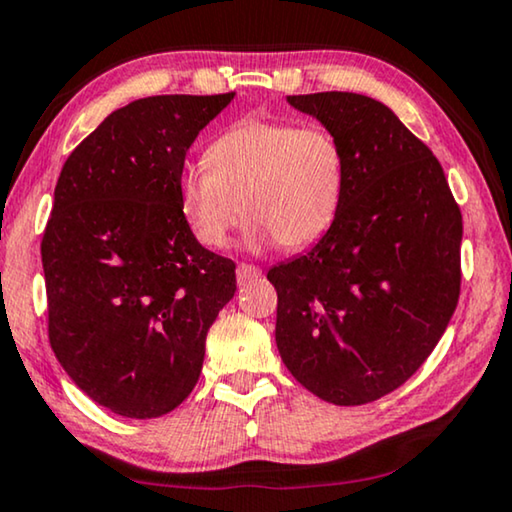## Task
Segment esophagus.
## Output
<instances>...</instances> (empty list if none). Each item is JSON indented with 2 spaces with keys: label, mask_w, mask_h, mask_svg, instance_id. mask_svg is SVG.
Masks as SVG:
<instances>
[{
  "label": "esophagus",
  "mask_w": 512,
  "mask_h": 512,
  "mask_svg": "<svg viewBox=\"0 0 512 512\" xmlns=\"http://www.w3.org/2000/svg\"><path fill=\"white\" fill-rule=\"evenodd\" d=\"M262 276V269L255 264H239L236 266V278H239V283H250V280H255Z\"/></svg>",
  "instance_id": "1"
}]
</instances>
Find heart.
<instances>
[{
	"instance_id": "1",
	"label": "heart",
	"mask_w": 512,
	"mask_h": 512,
	"mask_svg": "<svg viewBox=\"0 0 512 512\" xmlns=\"http://www.w3.org/2000/svg\"><path fill=\"white\" fill-rule=\"evenodd\" d=\"M345 157L325 127L294 122L243 120L206 150V164L178 176V208L194 239L222 248L250 218V248L273 243L287 250L318 243L341 211Z\"/></svg>"
}]
</instances>
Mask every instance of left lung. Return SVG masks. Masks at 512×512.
Returning <instances> with one entry per match:
<instances>
[{"label": "left lung", "mask_w": 512, "mask_h": 512, "mask_svg": "<svg viewBox=\"0 0 512 512\" xmlns=\"http://www.w3.org/2000/svg\"><path fill=\"white\" fill-rule=\"evenodd\" d=\"M334 134L345 190L311 253L266 273L276 345L322 401L362 406L431 355L459 301L462 213L441 162L385 104L355 92L287 97Z\"/></svg>", "instance_id": "8db88e82"}]
</instances>
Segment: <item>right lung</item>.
Masks as SVG:
<instances>
[{
    "mask_svg": "<svg viewBox=\"0 0 512 512\" xmlns=\"http://www.w3.org/2000/svg\"><path fill=\"white\" fill-rule=\"evenodd\" d=\"M232 99H136L78 143L57 178L41 241L50 348L115 415L181 406L236 292V264L194 239L176 192L185 153Z\"/></svg>",
    "mask_w": 512,
    "mask_h": 512,
    "instance_id": "add662e5",
    "label": "right lung"
}]
</instances>
